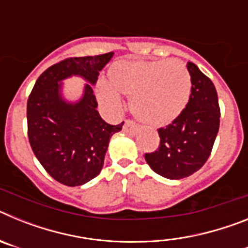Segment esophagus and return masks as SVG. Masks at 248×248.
<instances>
[{
    "mask_svg": "<svg viewBox=\"0 0 248 248\" xmlns=\"http://www.w3.org/2000/svg\"><path fill=\"white\" fill-rule=\"evenodd\" d=\"M138 125L135 124L133 120L130 119H125V122H124V125H123V131L124 133H129V134H135L138 131Z\"/></svg>",
    "mask_w": 248,
    "mask_h": 248,
    "instance_id": "esophagus-1",
    "label": "esophagus"
}]
</instances>
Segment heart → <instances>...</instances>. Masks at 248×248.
Masks as SVG:
<instances>
[{"label":"heart","mask_w":248,"mask_h":248,"mask_svg":"<svg viewBox=\"0 0 248 248\" xmlns=\"http://www.w3.org/2000/svg\"><path fill=\"white\" fill-rule=\"evenodd\" d=\"M192 83L189 71L171 59H123L108 71V83L98 87V99L117 108L120 95L131 97L130 108L149 126H165L180 117L189 103Z\"/></svg>","instance_id":"heart-1"}]
</instances>
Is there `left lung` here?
Returning a JSON list of instances; mask_svg holds the SVG:
<instances>
[{
    "mask_svg": "<svg viewBox=\"0 0 248 248\" xmlns=\"http://www.w3.org/2000/svg\"><path fill=\"white\" fill-rule=\"evenodd\" d=\"M186 67L192 83L189 103L180 117L157 129L159 148L145 154L149 166L171 180L190 176L202 168L220 128V105L214 83L194 63Z\"/></svg>",
    "mask_w": 248,
    "mask_h": 248,
    "instance_id": "8db88e82",
    "label": "left lung"
}]
</instances>
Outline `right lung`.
<instances>
[{"label":"right lung","instance_id":"obj_1","mask_svg":"<svg viewBox=\"0 0 248 248\" xmlns=\"http://www.w3.org/2000/svg\"><path fill=\"white\" fill-rule=\"evenodd\" d=\"M113 52L99 56L65 58L38 77L27 102V131L31 148L54 180L79 186L98 176L111 135L124 122L110 125L100 118L92 84H95ZM76 74L83 76L85 95L78 103L62 100L60 81Z\"/></svg>","mask_w":248,"mask_h":248}]
</instances>
